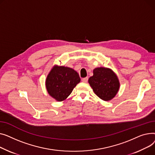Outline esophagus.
<instances>
[{
    "instance_id": "obj_1",
    "label": "esophagus",
    "mask_w": 155,
    "mask_h": 155,
    "mask_svg": "<svg viewBox=\"0 0 155 155\" xmlns=\"http://www.w3.org/2000/svg\"><path fill=\"white\" fill-rule=\"evenodd\" d=\"M87 81H88V78H87V77L82 79V81H83V83H87Z\"/></svg>"
}]
</instances>
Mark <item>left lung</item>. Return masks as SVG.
I'll return each mask as SVG.
<instances>
[{
    "mask_svg": "<svg viewBox=\"0 0 155 155\" xmlns=\"http://www.w3.org/2000/svg\"><path fill=\"white\" fill-rule=\"evenodd\" d=\"M89 84L94 93L104 101H110L118 92L120 82L116 74L106 68H97L93 70V76L90 77Z\"/></svg>",
    "mask_w": 155,
    "mask_h": 155,
    "instance_id": "obj_1",
    "label": "left lung"
}]
</instances>
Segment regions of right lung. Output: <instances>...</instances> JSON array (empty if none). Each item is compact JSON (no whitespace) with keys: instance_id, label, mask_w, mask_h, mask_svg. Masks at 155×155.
<instances>
[{"instance_id":"obj_1","label":"right lung","mask_w":155,"mask_h":155,"mask_svg":"<svg viewBox=\"0 0 155 155\" xmlns=\"http://www.w3.org/2000/svg\"><path fill=\"white\" fill-rule=\"evenodd\" d=\"M81 79L73 69L54 66L45 80L49 94L58 101L65 100L79 83Z\"/></svg>"}]
</instances>
